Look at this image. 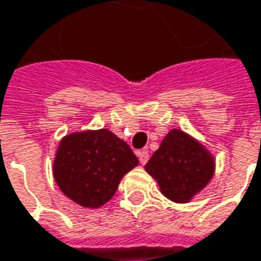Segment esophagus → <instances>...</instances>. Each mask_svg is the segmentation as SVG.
Segmentation results:
<instances>
[{
    "label": "esophagus",
    "mask_w": 261,
    "mask_h": 261,
    "mask_svg": "<svg viewBox=\"0 0 261 261\" xmlns=\"http://www.w3.org/2000/svg\"><path fill=\"white\" fill-rule=\"evenodd\" d=\"M138 160H140V164L144 166L145 163L148 161V151L147 150H143V151H138Z\"/></svg>",
    "instance_id": "1"
}]
</instances>
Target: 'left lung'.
Instances as JSON below:
<instances>
[{"label": "left lung", "instance_id": "left-lung-1", "mask_svg": "<svg viewBox=\"0 0 261 261\" xmlns=\"http://www.w3.org/2000/svg\"><path fill=\"white\" fill-rule=\"evenodd\" d=\"M144 168L157 181L164 197L184 204L210 182L216 159L197 138L180 128H171Z\"/></svg>", "mask_w": 261, "mask_h": 261}]
</instances>
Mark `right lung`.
<instances>
[{
	"instance_id": "obj_1",
	"label": "right lung",
	"mask_w": 261,
	"mask_h": 261,
	"mask_svg": "<svg viewBox=\"0 0 261 261\" xmlns=\"http://www.w3.org/2000/svg\"><path fill=\"white\" fill-rule=\"evenodd\" d=\"M138 166L128 144L108 128L74 131L57 148L53 174L60 190L84 208L110 201L124 175Z\"/></svg>"
}]
</instances>
